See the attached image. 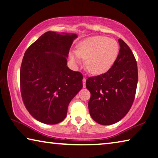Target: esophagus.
Instances as JSON below:
<instances>
[{
  "label": "esophagus",
  "instance_id": "obj_1",
  "mask_svg": "<svg viewBox=\"0 0 158 158\" xmlns=\"http://www.w3.org/2000/svg\"><path fill=\"white\" fill-rule=\"evenodd\" d=\"M85 83H86V79L84 78L82 79V85H83V87H85Z\"/></svg>",
  "mask_w": 158,
  "mask_h": 158
}]
</instances>
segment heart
Here are the masks:
<instances>
[{"instance_id":"heart-1","label":"heart","mask_w":158,"mask_h":158,"mask_svg":"<svg viewBox=\"0 0 158 158\" xmlns=\"http://www.w3.org/2000/svg\"><path fill=\"white\" fill-rule=\"evenodd\" d=\"M118 53L119 45L115 39L97 35L80 43L76 52L70 54V59L75 64H78L81 59H85V68L90 73L101 75L112 67Z\"/></svg>"}]
</instances>
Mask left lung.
<instances>
[{
  "mask_svg": "<svg viewBox=\"0 0 158 158\" xmlns=\"http://www.w3.org/2000/svg\"><path fill=\"white\" fill-rule=\"evenodd\" d=\"M117 59L106 73L89 77L86 87L91 93L89 114L103 125L118 123L128 113L135 97L138 82L137 64L132 52L122 39Z\"/></svg>",
  "mask_w": 158,
  "mask_h": 158,
  "instance_id": "8db88e82",
  "label": "left lung"
}]
</instances>
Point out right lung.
Wrapping results in <instances>:
<instances>
[{
  "instance_id": "right-lung-1",
  "label": "right lung",
  "mask_w": 158,
  "mask_h": 158,
  "mask_svg": "<svg viewBox=\"0 0 158 158\" xmlns=\"http://www.w3.org/2000/svg\"><path fill=\"white\" fill-rule=\"evenodd\" d=\"M74 33L48 31L25 52L20 69L21 94L31 115L55 125L66 117L69 103L82 87L83 76L67 66Z\"/></svg>"
}]
</instances>
